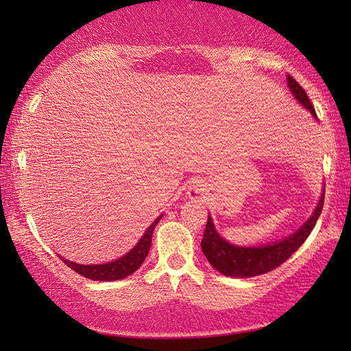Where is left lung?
<instances>
[{"instance_id":"obj_1","label":"left lung","mask_w":351,"mask_h":351,"mask_svg":"<svg viewBox=\"0 0 351 351\" xmlns=\"http://www.w3.org/2000/svg\"><path fill=\"white\" fill-rule=\"evenodd\" d=\"M287 86H289L291 93L297 99L302 107H305L308 112L316 118V112L311 105L308 95L304 90V88L292 78L287 76ZM324 204V190L319 196L318 204L310 215V219L302 225V227L294 232L289 237L276 241L273 244H267V246H257V247H246V246H237V244H230L227 239H223L217 233L214 227L213 217L208 215V223H206V230L201 239V249H203L206 258H208L210 265L215 270L223 273L225 276L232 278H251L257 275H263L275 270L281 263H285L302 244L308 238L311 230L315 228L316 220H318L321 210H323Z\"/></svg>"}]
</instances>
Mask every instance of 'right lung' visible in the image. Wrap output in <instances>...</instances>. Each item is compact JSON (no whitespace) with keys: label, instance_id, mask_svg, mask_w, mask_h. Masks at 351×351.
<instances>
[{"label":"right lung","instance_id":"obj_1","mask_svg":"<svg viewBox=\"0 0 351 351\" xmlns=\"http://www.w3.org/2000/svg\"><path fill=\"white\" fill-rule=\"evenodd\" d=\"M161 217L162 215H160V217H158L155 222L147 228V232L143 233V237L138 239V243L131 249V251L124 254L123 257L117 258V261L108 262V263H99V265H81V263L65 261V258L62 257L60 258L64 261L65 265H69L71 268V270L80 273V275H83L84 278H89V280H94V281L123 280V278L132 275V273L142 265L143 261H145L147 254L150 251V246H152L153 230H155Z\"/></svg>","mask_w":351,"mask_h":351}]
</instances>
